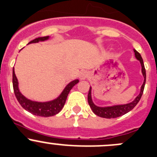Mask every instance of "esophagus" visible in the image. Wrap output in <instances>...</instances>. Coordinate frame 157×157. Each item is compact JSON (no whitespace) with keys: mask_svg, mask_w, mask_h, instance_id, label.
I'll use <instances>...</instances> for the list:
<instances>
[{"mask_svg":"<svg viewBox=\"0 0 157 157\" xmlns=\"http://www.w3.org/2000/svg\"><path fill=\"white\" fill-rule=\"evenodd\" d=\"M79 77H80V80H85L88 77V73L85 70H82V71H80V74H79Z\"/></svg>","mask_w":157,"mask_h":157,"instance_id":"1","label":"esophagus"}]
</instances>
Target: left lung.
I'll return each mask as SVG.
<instances>
[{"mask_svg": "<svg viewBox=\"0 0 157 157\" xmlns=\"http://www.w3.org/2000/svg\"><path fill=\"white\" fill-rule=\"evenodd\" d=\"M135 55H136V59L140 60V63L142 66V73H143V75L144 77V82H143V84L141 87V91L140 94L136 97V98L131 103L126 104V105H115V106L112 107H105V108H101V107H98L93 103L91 99V88L90 87V90L88 92V96H87V100H88V104L90 105V107L91 108L92 111H93L95 115H97L98 116L102 117V118H118V117L121 116V115H125V114L128 113V112H130L131 110H132L136 106V105L139 103L140 98H141L142 95H143V90H144L145 87V83H146V69L144 67V63H143V58H142L141 55L139 53L136 49H134Z\"/></svg>", "mask_w": 157, "mask_h": 157, "instance_id": "8db88e82", "label": "left lung"}]
</instances>
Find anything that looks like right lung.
Segmentation results:
<instances>
[{
  "instance_id": "right-lung-1",
  "label": "right lung",
  "mask_w": 157,
  "mask_h": 157,
  "mask_svg": "<svg viewBox=\"0 0 157 157\" xmlns=\"http://www.w3.org/2000/svg\"><path fill=\"white\" fill-rule=\"evenodd\" d=\"M49 39V36H44V37H39L36 39H33L31 41L29 44L33 43V42H38L39 41H44ZM12 82H13V88H14V94H15L16 98H17V101L21 105L24 109L28 111L30 113L33 114L37 116H42V117H49L53 116V115H56L59 112H60L61 109L63 108L64 105H65L66 100L68 96V94L70 90H71L72 87H74L75 84H77L79 82L78 80H75L74 81L70 82L68 85L65 87L63 91L62 92L59 97L57 98L55 100L49 102H36L32 101L29 100L26 98H25L18 89V82H17V79L16 77L15 74H14V70H13V74H12Z\"/></svg>"
}]
</instances>
